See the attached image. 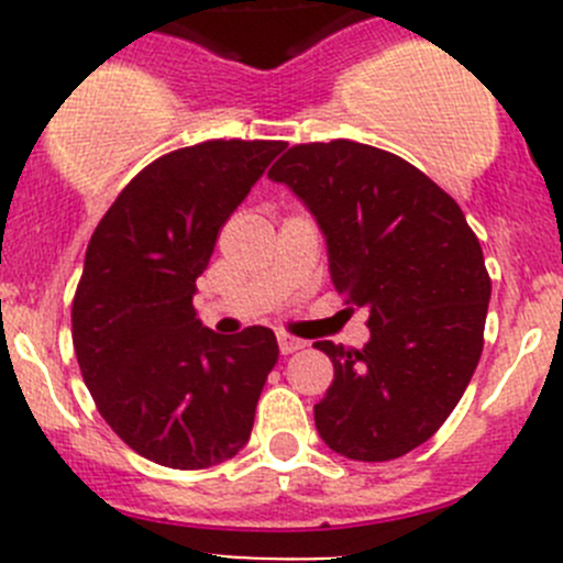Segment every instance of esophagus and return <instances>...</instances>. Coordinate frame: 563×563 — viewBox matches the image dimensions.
I'll return each instance as SVG.
<instances>
[{"instance_id": "34e87169", "label": "esophagus", "mask_w": 563, "mask_h": 563, "mask_svg": "<svg viewBox=\"0 0 563 563\" xmlns=\"http://www.w3.org/2000/svg\"><path fill=\"white\" fill-rule=\"evenodd\" d=\"M277 345H280V354H294V351L305 349V340L294 338V334L288 332H280L277 334Z\"/></svg>"}]
</instances>
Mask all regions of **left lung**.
<instances>
[{"instance_id": "1", "label": "left lung", "mask_w": 563, "mask_h": 563, "mask_svg": "<svg viewBox=\"0 0 563 563\" xmlns=\"http://www.w3.org/2000/svg\"><path fill=\"white\" fill-rule=\"evenodd\" d=\"M316 214L332 286L371 310L365 349L316 343L334 378L316 402L329 450L382 463L430 439L479 365L490 275L463 209L387 150L297 144L269 168Z\"/></svg>"}]
</instances>
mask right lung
Masks as SVG:
<instances>
[{
    "label": "right lung",
    "mask_w": 563,
    "mask_h": 563,
    "mask_svg": "<svg viewBox=\"0 0 563 563\" xmlns=\"http://www.w3.org/2000/svg\"><path fill=\"white\" fill-rule=\"evenodd\" d=\"M286 141L214 139L130 179L87 247L73 349L100 417L141 457L196 471L247 444L275 332L214 334L192 308L220 229Z\"/></svg>",
    "instance_id": "add662e5"
}]
</instances>
